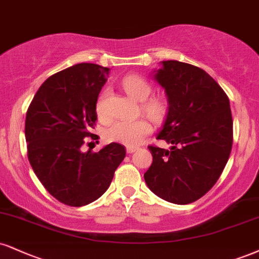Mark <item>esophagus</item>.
Returning <instances> with one entry per match:
<instances>
[{
	"label": "esophagus",
	"mask_w": 259,
	"mask_h": 259,
	"mask_svg": "<svg viewBox=\"0 0 259 259\" xmlns=\"http://www.w3.org/2000/svg\"><path fill=\"white\" fill-rule=\"evenodd\" d=\"M138 147H129V146H127L126 147V153H129V154H132V153H134V152H136L138 151Z\"/></svg>",
	"instance_id": "obj_1"
}]
</instances>
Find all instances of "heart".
Returning a JSON list of instances; mask_svg holds the SVG:
<instances>
[{
  "mask_svg": "<svg viewBox=\"0 0 259 259\" xmlns=\"http://www.w3.org/2000/svg\"><path fill=\"white\" fill-rule=\"evenodd\" d=\"M126 94L132 96L134 100L142 103V110L154 120H159L166 112V101L161 98H151L148 96L152 93V87L143 77L139 74H130L126 76L121 82ZM107 96V92H104L98 100L96 104V112L100 117L106 116L105 100ZM152 132L151 123L145 118H140L135 120L120 119L116 120L106 129V139L111 142L121 143V145L134 147L141 143L146 136Z\"/></svg>",
  "mask_w": 259,
  "mask_h": 259,
  "instance_id": "heart-1",
  "label": "heart"
}]
</instances>
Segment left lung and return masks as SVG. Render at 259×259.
Wrapping results in <instances>:
<instances>
[{"mask_svg":"<svg viewBox=\"0 0 259 259\" xmlns=\"http://www.w3.org/2000/svg\"><path fill=\"white\" fill-rule=\"evenodd\" d=\"M161 65L154 78L169 107L157 140L171 147L148 146L153 163L143 177L155 195L186 205L212 188L229 159L232 112L224 90L200 67L176 60Z\"/></svg>","mask_w":259,"mask_h":259,"instance_id":"8db88e82","label":"left lung"}]
</instances>
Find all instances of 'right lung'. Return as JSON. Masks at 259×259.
Returning <instances> with one entry per match:
<instances>
[{"mask_svg": "<svg viewBox=\"0 0 259 259\" xmlns=\"http://www.w3.org/2000/svg\"><path fill=\"white\" fill-rule=\"evenodd\" d=\"M110 68L82 64L65 68L46 80L26 112L27 158L45 188L62 204L84 206L101 197L125 148L112 142L99 152L82 151L92 138L96 102Z\"/></svg>", "mask_w": 259, "mask_h": 259, "instance_id": "1", "label": "right lung"}]
</instances>
